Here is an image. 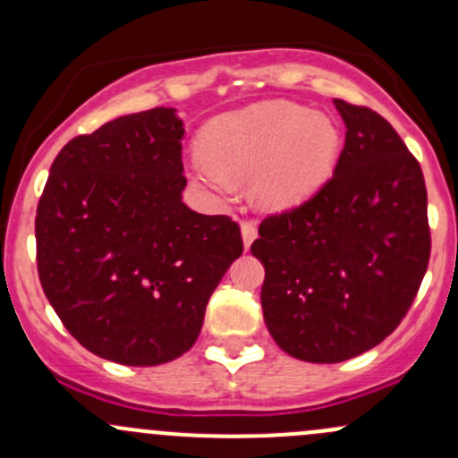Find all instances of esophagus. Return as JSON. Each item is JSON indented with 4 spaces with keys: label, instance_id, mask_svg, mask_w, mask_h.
I'll return each instance as SVG.
<instances>
[{
    "label": "esophagus",
    "instance_id": "1",
    "mask_svg": "<svg viewBox=\"0 0 458 458\" xmlns=\"http://www.w3.org/2000/svg\"><path fill=\"white\" fill-rule=\"evenodd\" d=\"M242 239H243V246H246L248 250V248L252 246V242L257 239V225L252 224V221H243L242 224Z\"/></svg>",
    "mask_w": 458,
    "mask_h": 458
}]
</instances>
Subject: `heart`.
Segmentation results:
<instances>
[{
	"label": "heart",
	"instance_id": "1",
	"mask_svg": "<svg viewBox=\"0 0 458 458\" xmlns=\"http://www.w3.org/2000/svg\"><path fill=\"white\" fill-rule=\"evenodd\" d=\"M341 132L326 114L290 101H263L208 123L197 182L225 197L233 182H250L252 201L284 212L315 197L335 173Z\"/></svg>",
	"mask_w": 458,
	"mask_h": 458
}]
</instances>
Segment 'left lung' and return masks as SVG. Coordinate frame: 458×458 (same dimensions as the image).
I'll use <instances>...</instances> for the list:
<instances>
[{
    "label": "left lung",
    "mask_w": 458,
    "mask_h": 458,
    "mask_svg": "<svg viewBox=\"0 0 458 458\" xmlns=\"http://www.w3.org/2000/svg\"><path fill=\"white\" fill-rule=\"evenodd\" d=\"M345 143L312 199L259 225L261 308L290 357L339 363L394 332L429 261L428 192L419 161L370 108L335 99Z\"/></svg>",
    "instance_id": "left-lung-1"
}]
</instances>
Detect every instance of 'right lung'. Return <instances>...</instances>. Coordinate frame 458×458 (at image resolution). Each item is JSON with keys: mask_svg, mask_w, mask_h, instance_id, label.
I'll list each match as a JSON object with an SVG mask.
<instances>
[{"mask_svg": "<svg viewBox=\"0 0 458 458\" xmlns=\"http://www.w3.org/2000/svg\"><path fill=\"white\" fill-rule=\"evenodd\" d=\"M174 108L123 114L62 148L37 206V270L92 354L159 366L195 345L210 294L242 257L239 225L182 201Z\"/></svg>", "mask_w": 458, "mask_h": 458, "instance_id": "add662e5", "label": "right lung"}]
</instances>
